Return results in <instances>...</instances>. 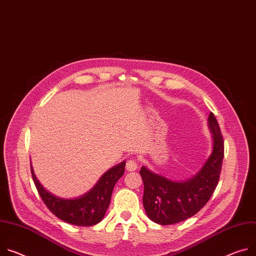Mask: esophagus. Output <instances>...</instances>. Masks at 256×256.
Masks as SVG:
<instances>
[{"label": "esophagus", "mask_w": 256, "mask_h": 256, "mask_svg": "<svg viewBox=\"0 0 256 256\" xmlns=\"http://www.w3.org/2000/svg\"><path fill=\"white\" fill-rule=\"evenodd\" d=\"M126 168L128 172H134V170H136L138 168L136 161L134 159H130V160H128Z\"/></svg>", "instance_id": "esophagus-1"}]
</instances>
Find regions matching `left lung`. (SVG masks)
<instances>
[{
	"label": "left lung",
	"instance_id": "obj_1",
	"mask_svg": "<svg viewBox=\"0 0 256 256\" xmlns=\"http://www.w3.org/2000/svg\"><path fill=\"white\" fill-rule=\"evenodd\" d=\"M212 151L201 170L191 178L178 182L142 166L143 205L148 218L159 224H174L193 216L212 196L222 170L224 138L214 113L208 116Z\"/></svg>",
	"mask_w": 256,
	"mask_h": 256
}]
</instances>
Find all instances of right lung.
Returning a JSON list of instances; mask_svg holds the SVG:
<instances>
[{
    "label": "right lung",
    "mask_w": 256,
    "mask_h": 256,
    "mask_svg": "<svg viewBox=\"0 0 256 256\" xmlns=\"http://www.w3.org/2000/svg\"><path fill=\"white\" fill-rule=\"evenodd\" d=\"M126 161L111 168L97 182V184L84 195L65 199L46 190L34 172L30 164L32 176L36 190L49 210L63 222L82 226L97 224L104 218L110 204L114 186L124 174Z\"/></svg>",
    "instance_id": "obj_1"
}]
</instances>
